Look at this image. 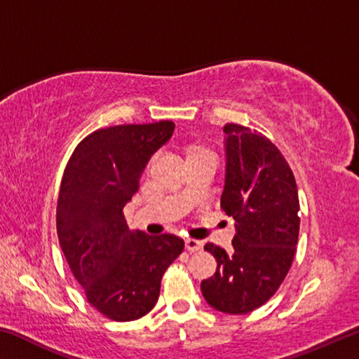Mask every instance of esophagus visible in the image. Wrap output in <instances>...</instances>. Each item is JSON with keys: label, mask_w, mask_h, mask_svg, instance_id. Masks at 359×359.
Returning <instances> with one entry per match:
<instances>
[{"label": "esophagus", "mask_w": 359, "mask_h": 359, "mask_svg": "<svg viewBox=\"0 0 359 359\" xmlns=\"http://www.w3.org/2000/svg\"><path fill=\"white\" fill-rule=\"evenodd\" d=\"M185 248H187V250H190V252H198V250H201V248H203V242L198 241V239L187 238L185 239Z\"/></svg>", "instance_id": "34e87169"}]
</instances>
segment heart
<instances>
[{
    "label": "heart",
    "mask_w": 359,
    "mask_h": 359,
    "mask_svg": "<svg viewBox=\"0 0 359 359\" xmlns=\"http://www.w3.org/2000/svg\"><path fill=\"white\" fill-rule=\"evenodd\" d=\"M210 154V151L203 147V145H198V144H191L188 145L187 150H185V155L187 158H191V156H199V155H208Z\"/></svg>",
    "instance_id": "b5f03b06"
}]
</instances>
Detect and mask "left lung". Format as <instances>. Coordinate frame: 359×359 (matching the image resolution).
<instances>
[{"label":"left lung","mask_w":359,"mask_h":359,"mask_svg":"<svg viewBox=\"0 0 359 359\" xmlns=\"http://www.w3.org/2000/svg\"><path fill=\"white\" fill-rule=\"evenodd\" d=\"M224 133L222 209L234 218L233 252L205 244L217 271L201 282L215 311L248 313L276 293L293 263L299 234V198L288 163L269 139L228 123Z\"/></svg>","instance_id":"obj_1"}]
</instances>
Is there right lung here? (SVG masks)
Returning <instances> with one entry per match:
<instances>
[{
  "mask_svg": "<svg viewBox=\"0 0 359 359\" xmlns=\"http://www.w3.org/2000/svg\"><path fill=\"white\" fill-rule=\"evenodd\" d=\"M174 128L163 120L98 130L77 145L65 169L60 247L88 302L115 321L137 320L155 307L163 274L184 252V239L135 233L123 215L151 155Z\"/></svg>",
  "mask_w": 359,
  "mask_h": 359,
  "instance_id": "right-lung-1",
  "label": "right lung"
}]
</instances>
